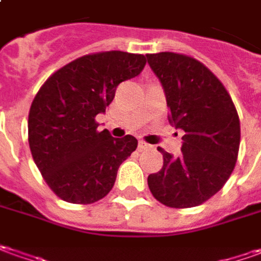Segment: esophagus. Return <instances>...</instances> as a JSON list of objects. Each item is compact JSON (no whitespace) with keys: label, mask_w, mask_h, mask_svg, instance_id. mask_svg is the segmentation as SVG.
<instances>
[{"label":"esophagus","mask_w":261,"mask_h":261,"mask_svg":"<svg viewBox=\"0 0 261 261\" xmlns=\"http://www.w3.org/2000/svg\"><path fill=\"white\" fill-rule=\"evenodd\" d=\"M150 147H151V146L147 144L146 141H139V150H147V148Z\"/></svg>","instance_id":"obj_1"}]
</instances>
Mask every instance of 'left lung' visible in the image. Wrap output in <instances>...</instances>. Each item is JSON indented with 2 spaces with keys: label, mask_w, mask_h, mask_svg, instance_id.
<instances>
[{
  "label": "left lung",
  "mask_w": 261,
  "mask_h": 261,
  "mask_svg": "<svg viewBox=\"0 0 261 261\" xmlns=\"http://www.w3.org/2000/svg\"><path fill=\"white\" fill-rule=\"evenodd\" d=\"M166 95L169 122L185 131L182 153L159 147L163 167L147 177L153 196L170 208L198 206L228 180L240 148V120L220 79L196 59L162 51L146 55Z\"/></svg>",
  "instance_id": "left-lung-1"
}]
</instances>
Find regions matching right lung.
I'll return each mask as SVG.
<instances>
[{
	"label": "right lung",
	"instance_id": "1",
	"mask_svg": "<svg viewBox=\"0 0 261 261\" xmlns=\"http://www.w3.org/2000/svg\"><path fill=\"white\" fill-rule=\"evenodd\" d=\"M144 65L143 55L120 50L86 55L55 72L37 92L29 113V144L60 199L94 203L113 189L137 139L98 131L95 117L113 102L117 86L137 76Z\"/></svg>",
	"mask_w": 261,
	"mask_h": 261
}]
</instances>
